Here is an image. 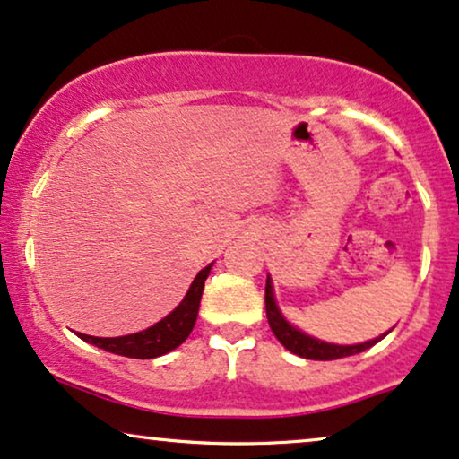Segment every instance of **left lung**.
Segmentation results:
<instances>
[{
    "label": "left lung",
    "instance_id": "obj_1",
    "mask_svg": "<svg viewBox=\"0 0 459 459\" xmlns=\"http://www.w3.org/2000/svg\"><path fill=\"white\" fill-rule=\"evenodd\" d=\"M264 305H266V320H269V326L273 330V334L277 336V341H280L286 350L307 359H339L345 356H353V353H359L368 350V347H373L375 343H379V341L390 333V330H387V333L384 336H379V339L367 341V343H358V345H334V343H324L320 339H313V336L300 333L299 328H294L292 324L281 316L280 307L275 303V294H273L271 277H266Z\"/></svg>",
    "mask_w": 459,
    "mask_h": 459
}]
</instances>
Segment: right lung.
<instances>
[{"mask_svg": "<svg viewBox=\"0 0 459 459\" xmlns=\"http://www.w3.org/2000/svg\"><path fill=\"white\" fill-rule=\"evenodd\" d=\"M212 264H207L205 269L196 273L195 281L190 283L186 297L173 309L169 316L162 317L160 322H156L154 326H150L142 333L135 334H125V336H112V339H103V336H91L78 333V336L86 343L100 347V350L118 353V356L126 358H137V359H150L159 358L162 353H169L176 350L178 345H182L188 339V334L193 333L196 316H199V303L203 286H205L207 275H210Z\"/></svg>", "mask_w": 459, "mask_h": 459, "instance_id": "right-lung-1", "label": "right lung"}]
</instances>
